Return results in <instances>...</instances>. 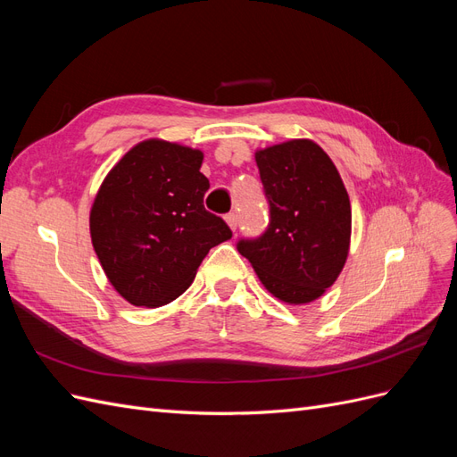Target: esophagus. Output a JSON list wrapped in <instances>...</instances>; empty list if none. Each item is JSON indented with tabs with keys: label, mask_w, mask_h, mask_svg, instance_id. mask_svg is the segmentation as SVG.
<instances>
[{
	"label": "esophagus",
	"mask_w": 457,
	"mask_h": 457,
	"mask_svg": "<svg viewBox=\"0 0 457 457\" xmlns=\"http://www.w3.org/2000/svg\"><path fill=\"white\" fill-rule=\"evenodd\" d=\"M225 220H227V225H228L232 230H237V227H238V217H237V213H228V215L225 217Z\"/></svg>",
	"instance_id": "1"
}]
</instances>
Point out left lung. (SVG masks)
Listing matches in <instances>:
<instances>
[{
	"instance_id": "8db88e82",
	"label": "left lung",
	"mask_w": 457,
	"mask_h": 457,
	"mask_svg": "<svg viewBox=\"0 0 457 457\" xmlns=\"http://www.w3.org/2000/svg\"><path fill=\"white\" fill-rule=\"evenodd\" d=\"M270 205L269 227L240 240L261 284L289 305H305L337 280L351 245V202L326 152L294 139L255 152Z\"/></svg>"
}]
</instances>
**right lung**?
Wrapping results in <instances>:
<instances>
[{
    "mask_svg": "<svg viewBox=\"0 0 457 457\" xmlns=\"http://www.w3.org/2000/svg\"><path fill=\"white\" fill-rule=\"evenodd\" d=\"M204 154L162 139L135 145L91 205L95 253L116 292L135 307H162L192 284L213 245L230 240L223 219L204 207Z\"/></svg>",
    "mask_w": 457,
    "mask_h": 457,
    "instance_id": "add662e5",
    "label": "right lung"
}]
</instances>
